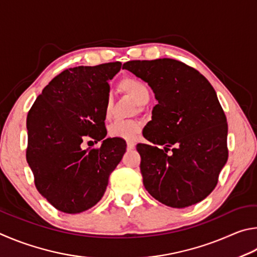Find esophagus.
Segmentation results:
<instances>
[{"instance_id": "34e87169", "label": "esophagus", "mask_w": 257, "mask_h": 257, "mask_svg": "<svg viewBox=\"0 0 257 257\" xmlns=\"http://www.w3.org/2000/svg\"><path fill=\"white\" fill-rule=\"evenodd\" d=\"M134 147H136V143L131 142V141H128L127 142V146H126V148H127V150H133Z\"/></svg>"}]
</instances>
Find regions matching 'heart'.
Returning a JSON list of instances; mask_svg holds the SVG:
<instances>
[{
  "label": "heart",
  "instance_id": "1",
  "mask_svg": "<svg viewBox=\"0 0 257 257\" xmlns=\"http://www.w3.org/2000/svg\"><path fill=\"white\" fill-rule=\"evenodd\" d=\"M118 87L121 91L128 94L139 106L146 105L149 101V88L140 80L134 78H124L123 80H120ZM111 100L108 98L105 102V107H103V114H105L107 118L111 114ZM141 124L138 120L118 119L109 125L108 134H109L110 138L120 139V140L125 141H136L141 132Z\"/></svg>",
  "mask_w": 257,
  "mask_h": 257
}]
</instances>
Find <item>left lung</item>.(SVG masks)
I'll list each match as a JSON object with an SVG mask.
<instances>
[{
	"label": "left lung",
	"mask_w": 257,
	"mask_h": 257,
	"mask_svg": "<svg viewBox=\"0 0 257 257\" xmlns=\"http://www.w3.org/2000/svg\"><path fill=\"white\" fill-rule=\"evenodd\" d=\"M123 69L146 81L158 100L143 130L152 146H137L146 190L172 208L199 203L217 186L228 160L227 118L213 87L173 58L128 61Z\"/></svg>",
	"instance_id": "obj_1"
}]
</instances>
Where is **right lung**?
Segmentation results:
<instances>
[{"label":"right lung","instance_id":"right-lung-1","mask_svg":"<svg viewBox=\"0 0 257 257\" xmlns=\"http://www.w3.org/2000/svg\"><path fill=\"white\" fill-rule=\"evenodd\" d=\"M120 62L76 66L56 75L27 116L26 158L38 192L54 208L75 214L96 205L126 151L124 140L107 138L103 114L109 84ZM103 140L83 151L84 138Z\"/></svg>","mask_w":257,"mask_h":257}]
</instances>
